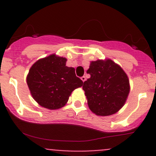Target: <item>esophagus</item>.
<instances>
[{"mask_svg":"<svg viewBox=\"0 0 156 156\" xmlns=\"http://www.w3.org/2000/svg\"><path fill=\"white\" fill-rule=\"evenodd\" d=\"M81 79L82 80L83 82H84V81H86V77H85V76H82V77H81Z\"/></svg>","mask_w":156,"mask_h":156,"instance_id":"34e87169","label":"esophagus"}]
</instances>
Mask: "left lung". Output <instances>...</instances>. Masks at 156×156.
Listing matches in <instances>:
<instances>
[{
  "instance_id": "8db88e82",
  "label": "left lung",
  "mask_w": 156,
  "mask_h": 156,
  "mask_svg": "<svg viewBox=\"0 0 156 156\" xmlns=\"http://www.w3.org/2000/svg\"><path fill=\"white\" fill-rule=\"evenodd\" d=\"M87 73L90 78L84 82L83 90L90 109L100 116L115 114L126 102L130 84L127 74L112 60L92 61Z\"/></svg>"
}]
</instances>
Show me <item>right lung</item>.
Listing matches in <instances>:
<instances>
[{
    "instance_id": "right-lung-1",
    "label": "right lung",
    "mask_w": 156,
    "mask_h": 156,
    "mask_svg": "<svg viewBox=\"0 0 156 156\" xmlns=\"http://www.w3.org/2000/svg\"><path fill=\"white\" fill-rule=\"evenodd\" d=\"M67 59L51 54L34 62L26 78L31 96L42 107L58 109L63 107L69 96L83 81L75 69L66 66Z\"/></svg>"
}]
</instances>
